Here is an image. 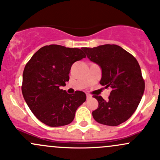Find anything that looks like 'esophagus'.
<instances>
[{
    "label": "esophagus",
    "instance_id": "34e87169",
    "mask_svg": "<svg viewBox=\"0 0 160 160\" xmlns=\"http://www.w3.org/2000/svg\"><path fill=\"white\" fill-rule=\"evenodd\" d=\"M92 98V96L90 94H89V93H87V98H88V99H90V98Z\"/></svg>",
    "mask_w": 160,
    "mask_h": 160
}]
</instances>
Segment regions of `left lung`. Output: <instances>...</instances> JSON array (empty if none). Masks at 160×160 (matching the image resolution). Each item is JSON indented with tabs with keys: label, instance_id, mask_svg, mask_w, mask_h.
I'll use <instances>...</instances> for the list:
<instances>
[{
	"label": "left lung",
	"instance_id": "1",
	"mask_svg": "<svg viewBox=\"0 0 160 160\" xmlns=\"http://www.w3.org/2000/svg\"><path fill=\"white\" fill-rule=\"evenodd\" d=\"M90 61L101 67L100 81L104 88L111 89L108 101L93 95L98 108L92 112L97 122L109 126L123 123L134 114L145 90V81L138 61L117 45L106 44L83 48Z\"/></svg>",
	"mask_w": 160,
	"mask_h": 160
}]
</instances>
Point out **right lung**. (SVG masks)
Segmentation results:
<instances>
[{"instance_id": "right-lung-1", "label": "right lung", "mask_w": 160, "mask_h": 160, "mask_svg": "<svg viewBox=\"0 0 160 160\" xmlns=\"http://www.w3.org/2000/svg\"><path fill=\"white\" fill-rule=\"evenodd\" d=\"M86 57L81 49L49 45L39 49L25 65L22 77L24 99L34 115L50 127L69 125L85 102L84 92L73 94L60 89L69 81L72 64Z\"/></svg>"}]
</instances>
